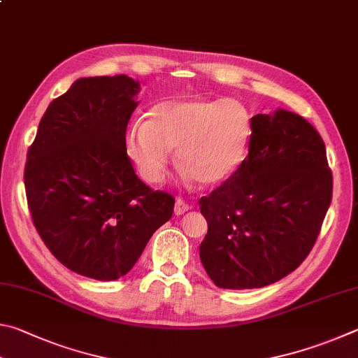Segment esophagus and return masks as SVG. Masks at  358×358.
<instances>
[{
	"instance_id": "1",
	"label": "esophagus",
	"mask_w": 358,
	"mask_h": 358,
	"mask_svg": "<svg viewBox=\"0 0 358 358\" xmlns=\"http://www.w3.org/2000/svg\"><path fill=\"white\" fill-rule=\"evenodd\" d=\"M190 209L192 208L184 201V199H176V204H174V214L176 215H184L185 212H189Z\"/></svg>"
}]
</instances>
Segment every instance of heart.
I'll list each match as a JSON object with an SVG mask.
<instances>
[{
    "label": "heart",
    "mask_w": 358,
    "mask_h": 358,
    "mask_svg": "<svg viewBox=\"0 0 358 358\" xmlns=\"http://www.w3.org/2000/svg\"><path fill=\"white\" fill-rule=\"evenodd\" d=\"M146 122L125 131V154L149 184L165 178L171 149L185 178L203 185L228 180L247 155L252 119L234 99L174 97L154 103Z\"/></svg>",
    "instance_id": "heart-1"
}]
</instances>
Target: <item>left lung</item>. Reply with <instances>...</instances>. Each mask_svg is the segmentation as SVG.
<instances>
[{
    "mask_svg": "<svg viewBox=\"0 0 358 358\" xmlns=\"http://www.w3.org/2000/svg\"><path fill=\"white\" fill-rule=\"evenodd\" d=\"M325 144L292 111L252 117L239 169L199 199L208 234L199 245L206 272L223 289L272 285L311 252L331 201Z\"/></svg>",
    "mask_w": 358,
    "mask_h": 358,
    "instance_id": "left-lung-1",
    "label": "left lung"
}]
</instances>
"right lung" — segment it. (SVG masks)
<instances>
[{"label":"right lung","mask_w":358,"mask_h":358,"mask_svg":"<svg viewBox=\"0 0 358 358\" xmlns=\"http://www.w3.org/2000/svg\"><path fill=\"white\" fill-rule=\"evenodd\" d=\"M140 83L127 75L78 78L42 116L24 165L33 223L72 272L124 277L173 215L174 198L135 174L124 136Z\"/></svg>","instance_id":"1"}]
</instances>
